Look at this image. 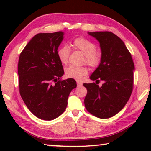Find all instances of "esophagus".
<instances>
[{
  "label": "esophagus",
  "instance_id": "obj_1",
  "mask_svg": "<svg viewBox=\"0 0 151 151\" xmlns=\"http://www.w3.org/2000/svg\"><path fill=\"white\" fill-rule=\"evenodd\" d=\"M76 83H77V85H78V86H82V85H83V84H82L81 83H80V82H78V81L76 82Z\"/></svg>",
  "mask_w": 151,
  "mask_h": 151
}]
</instances>
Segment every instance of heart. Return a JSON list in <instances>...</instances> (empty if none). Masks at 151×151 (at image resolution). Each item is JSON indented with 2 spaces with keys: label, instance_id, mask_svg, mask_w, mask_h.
<instances>
[{
  "label": "heart",
  "instance_id": "1",
  "mask_svg": "<svg viewBox=\"0 0 151 151\" xmlns=\"http://www.w3.org/2000/svg\"><path fill=\"white\" fill-rule=\"evenodd\" d=\"M72 47L76 50H79L85 55V62L91 67H96L100 64L102 58L101 51L96 49V45L91 40L84 37L76 38L72 42ZM70 55V48L68 46L60 47L57 50V57L63 65L68 63ZM88 69L85 66H69L65 69L66 77L76 79L77 81L83 80L87 75Z\"/></svg>",
  "mask_w": 151,
  "mask_h": 151
}]
</instances>
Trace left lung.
I'll list each match as a JSON object with an SVG mask.
<instances>
[{
	"instance_id": "obj_1",
	"label": "left lung",
	"mask_w": 151,
	"mask_h": 151,
	"mask_svg": "<svg viewBox=\"0 0 151 151\" xmlns=\"http://www.w3.org/2000/svg\"><path fill=\"white\" fill-rule=\"evenodd\" d=\"M100 43L102 58L90 78L96 83L83 84L87 89L85 105L87 111L100 119H108L126 105L133 88L134 65L124 42L109 31L88 32ZM103 80L101 87L97 82Z\"/></svg>"
}]
</instances>
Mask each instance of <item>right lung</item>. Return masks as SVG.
Listing matches in <instances>:
<instances>
[{
  "label": "right lung",
  "mask_w": 151,
  "mask_h": 151,
  "mask_svg": "<svg viewBox=\"0 0 151 151\" xmlns=\"http://www.w3.org/2000/svg\"><path fill=\"white\" fill-rule=\"evenodd\" d=\"M64 32L39 33L20 53L18 75L19 91L29 111L37 118L51 121L63 113L76 81H61L64 75L57 50ZM55 84H53V83Z\"/></svg>",
  "instance_id": "add662e5"
}]
</instances>
